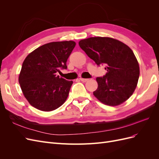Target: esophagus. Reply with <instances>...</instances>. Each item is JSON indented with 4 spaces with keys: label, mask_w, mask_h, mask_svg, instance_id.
Here are the masks:
<instances>
[{
    "label": "esophagus",
    "mask_w": 159,
    "mask_h": 159,
    "mask_svg": "<svg viewBox=\"0 0 159 159\" xmlns=\"http://www.w3.org/2000/svg\"><path fill=\"white\" fill-rule=\"evenodd\" d=\"M80 80L81 81H84V82H85V81H88L89 80V79H86V78H80Z\"/></svg>",
    "instance_id": "esophagus-1"
}]
</instances>
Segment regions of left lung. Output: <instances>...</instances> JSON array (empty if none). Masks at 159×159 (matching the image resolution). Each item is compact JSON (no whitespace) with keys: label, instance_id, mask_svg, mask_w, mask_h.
Returning <instances> with one entry per match:
<instances>
[{"label":"left lung","instance_id":"obj_1","mask_svg":"<svg viewBox=\"0 0 159 159\" xmlns=\"http://www.w3.org/2000/svg\"><path fill=\"white\" fill-rule=\"evenodd\" d=\"M79 45L97 65L104 64L107 73L97 78L98 89L93 95L99 102L117 106L133 93L140 74L133 52L118 40L109 37H91L81 40Z\"/></svg>","mask_w":159,"mask_h":159}]
</instances>
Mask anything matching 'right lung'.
I'll return each mask as SVG.
<instances>
[{"label":"right lung","mask_w":159,"mask_h":159,"mask_svg":"<svg viewBox=\"0 0 159 159\" xmlns=\"http://www.w3.org/2000/svg\"><path fill=\"white\" fill-rule=\"evenodd\" d=\"M75 46L71 40L50 42L26 56L18 81L32 106L51 111L64 103L73 81L60 78L56 73L60 68L67 69L66 61Z\"/></svg>","instance_id":"add662e5"}]
</instances>
